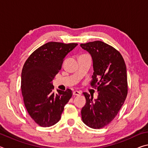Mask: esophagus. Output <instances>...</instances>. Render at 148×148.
I'll list each match as a JSON object with an SVG mask.
<instances>
[{
	"label": "esophagus",
	"instance_id": "obj_1",
	"mask_svg": "<svg viewBox=\"0 0 148 148\" xmlns=\"http://www.w3.org/2000/svg\"><path fill=\"white\" fill-rule=\"evenodd\" d=\"M73 95H76V96H79V95H81V92H79L78 91H73Z\"/></svg>",
	"mask_w": 148,
	"mask_h": 148
}]
</instances>
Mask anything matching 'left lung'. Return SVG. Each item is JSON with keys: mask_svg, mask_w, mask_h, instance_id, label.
Listing matches in <instances>:
<instances>
[{"mask_svg": "<svg viewBox=\"0 0 148 148\" xmlns=\"http://www.w3.org/2000/svg\"><path fill=\"white\" fill-rule=\"evenodd\" d=\"M80 46L92 57L94 72L91 85L97 87L99 91L97 99L83 92L86 102L81 110L82 118L91 128L101 129L115 118L126 99V65L121 53L103 42H91Z\"/></svg>", "mask_w": 148, "mask_h": 148, "instance_id": "obj_1", "label": "left lung"}]
</instances>
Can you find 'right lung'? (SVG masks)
Instances as JSON below:
<instances>
[{
	"label": "right lung",
	"instance_id": "1",
	"mask_svg": "<svg viewBox=\"0 0 148 148\" xmlns=\"http://www.w3.org/2000/svg\"><path fill=\"white\" fill-rule=\"evenodd\" d=\"M77 44L50 42L32 53L21 72V92L24 104L32 119L40 126L55 125L61 119L64 106L72 95L70 89H57L55 94L53 79L61 69L64 57Z\"/></svg>",
	"mask_w": 148,
	"mask_h": 148
}]
</instances>
